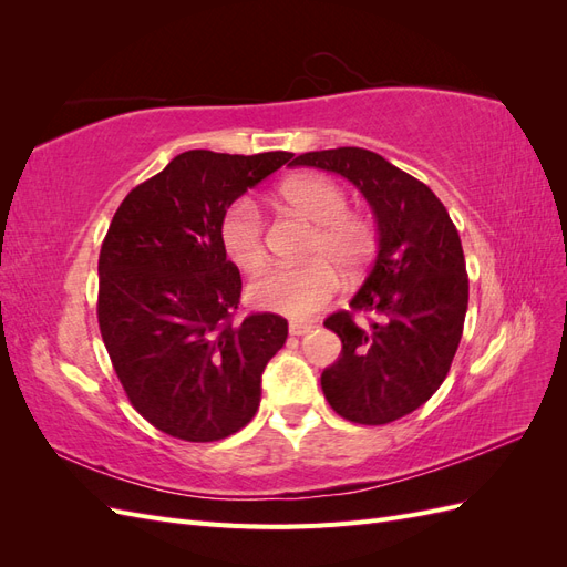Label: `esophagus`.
Segmentation results:
<instances>
[{"label":"esophagus","mask_w":567,"mask_h":567,"mask_svg":"<svg viewBox=\"0 0 567 567\" xmlns=\"http://www.w3.org/2000/svg\"><path fill=\"white\" fill-rule=\"evenodd\" d=\"M315 329L312 323H302V321H290V326H288V333L290 336H296V338H300V336H307Z\"/></svg>","instance_id":"1"}]
</instances>
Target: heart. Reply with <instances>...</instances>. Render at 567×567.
<instances>
[{
    "label": "heart",
    "instance_id": "heart-1",
    "mask_svg": "<svg viewBox=\"0 0 567 567\" xmlns=\"http://www.w3.org/2000/svg\"><path fill=\"white\" fill-rule=\"evenodd\" d=\"M290 210L315 221L305 255L315 260L298 267H279L250 284V300L267 312L307 319L329 305L340 288L338 269L362 271L375 250L371 219L348 210V192L323 175H298L281 186ZM219 244L229 260L246 274L267 262L265 217L252 198H236L219 219Z\"/></svg>",
    "mask_w": 567,
    "mask_h": 567
}]
</instances>
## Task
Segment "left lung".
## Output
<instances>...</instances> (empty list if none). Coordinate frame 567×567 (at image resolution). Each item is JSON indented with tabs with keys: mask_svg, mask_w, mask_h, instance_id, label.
Segmentation results:
<instances>
[{
	"mask_svg": "<svg viewBox=\"0 0 567 567\" xmlns=\"http://www.w3.org/2000/svg\"><path fill=\"white\" fill-rule=\"evenodd\" d=\"M290 165L346 177L375 215L379 252L350 307L379 313L380 321L364 330L351 312L323 321L342 352L323 369L321 390L336 414L352 423L398 421L433 398L458 348L468 310L458 231L431 188L373 151H310Z\"/></svg>",
	"mask_w": 567,
	"mask_h": 567,
	"instance_id": "obj_1",
	"label": "left lung"
}]
</instances>
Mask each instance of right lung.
<instances>
[{
	"label": "right lung",
	"instance_id": "add662e5",
	"mask_svg": "<svg viewBox=\"0 0 567 567\" xmlns=\"http://www.w3.org/2000/svg\"><path fill=\"white\" fill-rule=\"evenodd\" d=\"M290 158L186 151L113 215L99 255V329L132 406L167 435L229 437L260 406L288 323L269 312L231 321L241 274L217 229L236 198Z\"/></svg>",
	"mask_w": 567,
	"mask_h": 567
}]
</instances>
